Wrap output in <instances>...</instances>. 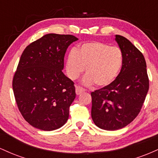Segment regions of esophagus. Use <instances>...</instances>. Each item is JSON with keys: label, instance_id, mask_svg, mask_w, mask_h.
I'll list each match as a JSON object with an SVG mask.
<instances>
[{"label": "esophagus", "instance_id": "1", "mask_svg": "<svg viewBox=\"0 0 158 158\" xmlns=\"http://www.w3.org/2000/svg\"><path fill=\"white\" fill-rule=\"evenodd\" d=\"M85 89L83 88H81L80 86H77L76 87V94H77V95H79V94H81V93H83V92H85Z\"/></svg>", "mask_w": 158, "mask_h": 158}]
</instances>
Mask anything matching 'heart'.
<instances>
[{
  "instance_id": "obj_1",
  "label": "heart",
  "mask_w": 158,
  "mask_h": 158,
  "mask_svg": "<svg viewBox=\"0 0 158 158\" xmlns=\"http://www.w3.org/2000/svg\"><path fill=\"white\" fill-rule=\"evenodd\" d=\"M123 64L122 50L100 41L85 43L69 53L66 71L69 78L77 79L84 72V83L97 87L110 85L117 77Z\"/></svg>"
}]
</instances>
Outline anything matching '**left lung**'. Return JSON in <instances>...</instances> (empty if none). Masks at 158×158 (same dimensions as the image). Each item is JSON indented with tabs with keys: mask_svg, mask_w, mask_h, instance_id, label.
<instances>
[{
	"mask_svg": "<svg viewBox=\"0 0 158 158\" xmlns=\"http://www.w3.org/2000/svg\"><path fill=\"white\" fill-rule=\"evenodd\" d=\"M115 37L123 53L120 73L110 85L91 92L92 119L108 131L123 128L137 117L149 88L142 52L126 38Z\"/></svg>",
	"mask_w": 158,
	"mask_h": 158,
	"instance_id": "left-lung-1",
	"label": "left lung"
}]
</instances>
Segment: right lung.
I'll list each match as a JSON object with an SVG mask.
<instances>
[{"mask_svg":"<svg viewBox=\"0 0 158 158\" xmlns=\"http://www.w3.org/2000/svg\"><path fill=\"white\" fill-rule=\"evenodd\" d=\"M72 35L47 34L24 49L12 80L18 108L27 123L43 131L64 126L76 97L73 81L63 73Z\"/></svg>","mask_w":158,"mask_h":158,"instance_id":"1","label":"right lung"}]
</instances>
